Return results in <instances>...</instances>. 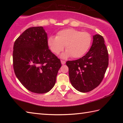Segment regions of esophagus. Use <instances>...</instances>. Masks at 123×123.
Instances as JSON below:
<instances>
[{"instance_id": "1", "label": "esophagus", "mask_w": 123, "mask_h": 123, "mask_svg": "<svg viewBox=\"0 0 123 123\" xmlns=\"http://www.w3.org/2000/svg\"><path fill=\"white\" fill-rule=\"evenodd\" d=\"M61 62L62 64H64L66 63V61H63V60H61Z\"/></svg>"}]
</instances>
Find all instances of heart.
<instances>
[{"mask_svg":"<svg viewBox=\"0 0 123 123\" xmlns=\"http://www.w3.org/2000/svg\"><path fill=\"white\" fill-rule=\"evenodd\" d=\"M92 42L91 35L74 29H67L60 31L56 37L51 36L48 39V45L51 52L58 55L63 50L66 51L61 57L67 59L72 56L78 59L84 56L88 50Z\"/></svg>","mask_w":123,"mask_h":123,"instance_id":"obj_1","label":"heart"}]
</instances>
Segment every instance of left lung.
Listing matches in <instances>:
<instances>
[{
    "label": "left lung",
    "mask_w": 123,
    "mask_h": 123,
    "mask_svg": "<svg viewBox=\"0 0 123 123\" xmlns=\"http://www.w3.org/2000/svg\"><path fill=\"white\" fill-rule=\"evenodd\" d=\"M89 51L82 57L68 61L70 81L80 92L92 91L100 84L109 65V54L103 37L96 34Z\"/></svg>",
    "instance_id": "1"
}]
</instances>
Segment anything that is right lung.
<instances>
[{
	"mask_svg": "<svg viewBox=\"0 0 123 123\" xmlns=\"http://www.w3.org/2000/svg\"><path fill=\"white\" fill-rule=\"evenodd\" d=\"M13 64L20 83L38 94L53 88L61 67L60 60L49 49L47 34L42 26L29 28L18 37L13 45Z\"/></svg>",
	"mask_w": 123,
	"mask_h": 123,
	"instance_id": "obj_1",
	"label": "right lung"
}]
</instances>
